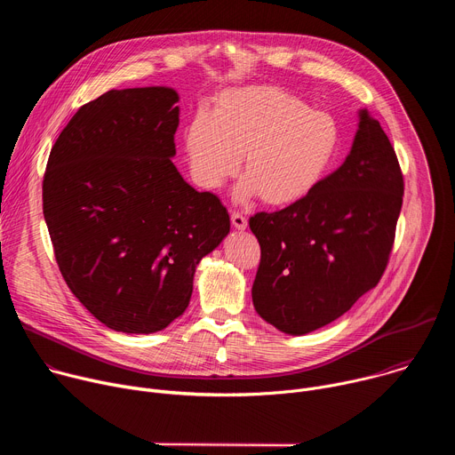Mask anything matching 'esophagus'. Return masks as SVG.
I'll return each instance as SVG.
<instances>
[{
	"instance_id": "1",
	"label": "esophagus",
	"mask_w": 455,
	"mask_h": 455,
	"mask_svg": "<svg viewBox=\"0 0 455 455\" xmlns=\"http://www.w3.org/2000/svg\"><path fill=\"white\" fill-rule=\"evenodd\" d=\"M230 220H232V225H234L237 230H244L246 225H248L246 218H244L243 214H239V212H232V214H230Z\"/></svg>"
}]
</instances>
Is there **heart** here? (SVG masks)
I'll return each mask as SVG.
<instances>
[{
	"label": "heart",
	"instance_id": "obj_1",
	"mask_svg": "<svg viewBox=\"0 0 455 455\" xmlns=\"http://www.w3.org/2000/svg\"><path fill=\"white\" fill-rule=\"evenodd\" d=\"M335 115L311 109L295 93L253 84L221 92L211 115L198 111L183 132L190 174L200 187L218 190L241 167L239 202L261 196L272 207L302 202L323 181L340 153Z\"/></svg>",
	"mask_w": 455,
	"mask_h": 455
}]
</instances>
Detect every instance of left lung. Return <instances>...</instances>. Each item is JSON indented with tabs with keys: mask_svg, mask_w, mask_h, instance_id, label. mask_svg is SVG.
<instances>
[{
	"mask_svg": "<svg viewBox=\"0 0 455 455\" xmlns=\"http://www.w3.org/2000/svg\"><path fill=\"white\" fill-rule=\"evenodd\" d=\"M403 204V174L367 109L346 162L295 205L257 212L261 244L251 286L255 311L279 331L306 335L342 316L388 263Z\"/></svg>",
	"mask_w": 455,
	"mask_h": 455,
	"instance_id": "1",
	"label": "left lung"
}]
</instances>
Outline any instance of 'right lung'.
Listing matches in <instances>:
<instances>
[{
  "label": "right lung",
  "instance_id": "1",
  "mask_svg": "<svg viewBox=\"0 0 455 455\" xmlns=\"http://www.w3.org/2000/svg\"><path fill=\"white\" fill-rule=\"evenodd\" d=\"M178 93L111 90L84 104L55 140L43 214L57 267L104 326L162 331L188 306L194 272L230 232L212 192L172 164Z\"/></svg>",
  "mask_w": 455,
  "mask_h": 455
}]
</instances>
